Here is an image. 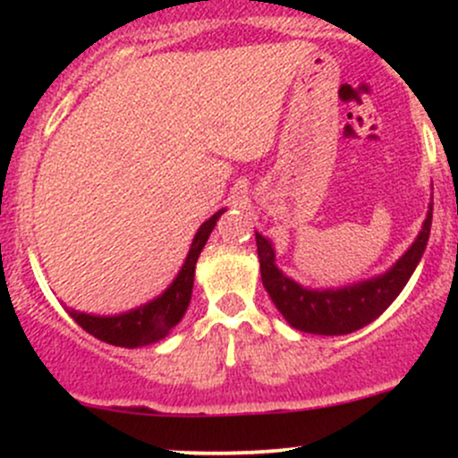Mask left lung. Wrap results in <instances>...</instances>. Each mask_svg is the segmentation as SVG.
<instances>
[{
	"mask_svg": "<svg viewBox=\"0 0 458 458\" xmlns=\"http://www.w3.org/2000/svg\"><path fill=\"white\" fill-rule=\"evenodd\" d=\"M430 222H433V204L428 207L418 239L392 269L383 276L343 288H303L301 284L284 276L276 265V250L271 241L256 233L262 286L291 327L318 335L351 334L381 317L394 299L401 295L404 284L413 276L427 250Z\"/></svg>",
	"mask_w": 458,
	"mask_h": 458,
	"instance_id": "left-lung-1",
	"label": "left lung"
}]
</instances>
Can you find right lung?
Instances as JSON below:
<instances>
[{
    "label": "right lung",
    "instance_id": "obj_1",
    "mask_svg": "<svg viewBox=\"0 0 458 458\" xmlns=\"http://www.w3.org/2000/svg\"><path fill=\"white\" fill-rule=\"evenodd\" d=\"M224 213L225 208L217 211L211 219H207V222L199 225L174 282L159 297L146 303V306L129 310V312L123 314H114V317H97V314L77 312V310H68V314H71L79 327L86 329L94 338L114 346H124V349H138V346L152 344L157 340L165 338L181 323V318L185 317L189 301H191L198 256L202 247L207 245L217 219Z\"/></svg>",
    "mask_w": 458,
    "mask_h": 458
}]
</instances>
